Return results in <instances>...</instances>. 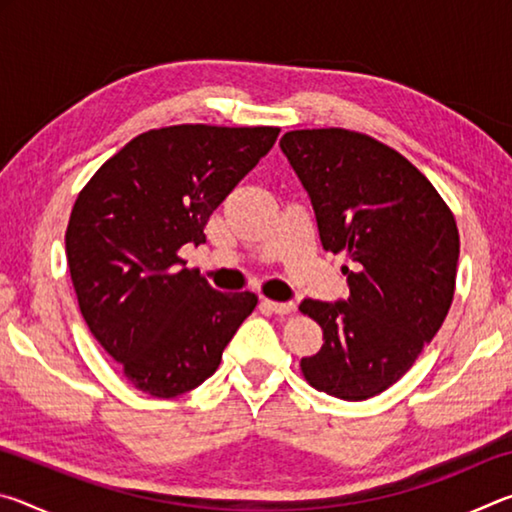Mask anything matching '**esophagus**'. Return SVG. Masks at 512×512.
Masks as SVG:
<instances>
[{"mask_svg": "<svg viewBox=\"0 0 512 512\" xmlns=\"http://www.w3.org/2000/svg\"><path fill=\"white\" fill-rule=\"evenodd\" d=\"M264 305L271 309V311H275V314H280V316H287V314H291V311H296V302H275V300H264Z\"/></svg>", "mask_w": 512, "mask_h": 512, "instance_id": "34e87169", "label": "esophagus"}]
</instances>
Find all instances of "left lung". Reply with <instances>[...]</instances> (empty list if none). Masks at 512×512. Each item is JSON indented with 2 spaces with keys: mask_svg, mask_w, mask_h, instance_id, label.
<instances>
[{
  "mask_svg": "<svg viewBox=\"0 0 512 512\" xmlns=\"http://www.w3.org/2000/svg\"><path fill=\"white\" fill-rule=\"evenodd\" d=\"M314 207L320 244L348 253V300H302L323 348L302 357L320 393L361 402L393 386L443 325L454 300L458 228L427 178L391 146L345 128L284 133Z\"/></svg>",
  "mask_w": 512,
  "mask_h": 512,
  "instance_id": "left-lung-1",
  "label": "left lung"
}]
</instances>
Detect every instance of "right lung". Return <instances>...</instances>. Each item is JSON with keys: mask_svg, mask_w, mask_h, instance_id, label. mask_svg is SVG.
<instances>
[{"mask_svg": "<svg viewBox=\"0 0 512 512\" xmlns=\"http://www.w3.org/2000/svg\"><path fill=\"white\" fill-rule=\"evenodd\" d=\"M280 128L180 124L137 135L74 203L65 253L81 314L126 379L176 397L219 368L257 296L221 293L178 250L273 149Z\"/></svg>", "mask_w": 512, "mask_h": 512, "instance_id": "obj_1", "label": "right lung"}]
</instances>
